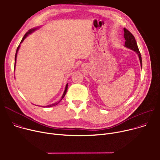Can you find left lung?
<instances>
[{
  "label": "left lung",
  "mask_w": 160,
  "mask_h": 160,
  "mask_svg": "<svg viewBox=\"0 0 160 160\" xmlns=\"http://www.w3.org/2000/svg\"><path fill=\"white\" fill-rule=\"evenodd\" d=\"M124 37L125 39V47L135 51L138 55L139 57V60L141 64V67L142 66V57L141 54L140 53V51L138 50V46H137V43L135 40V37L131 33L128 29H126V28H124Z\"/></svg>",
  "instance_id": "obj_1"
}]
</instances>
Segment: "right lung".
I'll return each instance as SVG.
<instances>
[{"label": "right lung", "instance_id": "obj_1", "mask_svg": "<svg viewBox=\"0 0 160 160\" xmlns=\"http://www.w3.org/2000/svg\"><path fill=\"white\" fill-rule=\"evenodd\" d=\"M38 28H31V29H30L29 31H28V32H26V34L24 35V36L23 37V38H22V41H21V42H20V43H22L23 41V40L27 38V36H28V34H31L32 32H33L34 31H35L36 29H37ZM20 45L18 47V48H17V52H16V54H15V58H14V68H15V65H16V61H17V53H18V50H19V48H20ZM68 83H67L66 84V88H65V90H64V93H63V94H62V98L60 99V101H58V102H56V103H53V104H52V105H47V106H45V107H53V106H55V105H57L58 103H59L60 101L62 99V98H64V97L65 96V95H66V92H67V90H68Z\"/></svg>", "mask_w": 160, "mask_h": 160}]
</instances>
